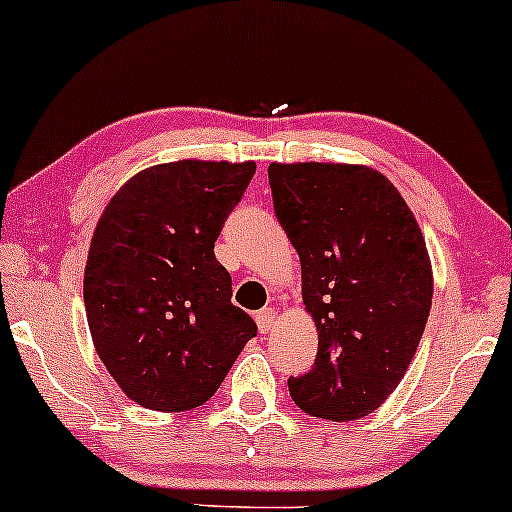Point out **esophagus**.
Returning <instances> with one entry per match:
<instances>
[{
  "instance_id": "34e87169",
  "label": "esophagus",
  "mask_w": 512,
  "mask_h": 512,
  "mask_svg": "<svg viewBox=\"0 0 512 512\" xmlns=\"http://www.w3.org/2000/svg\"><path fill=\"white\" fill-rule=\"evenodd\" d=\"M256 324H258V331H261V333L271 331L273 324H275V309L266 307V309H261V312H256Z\"/></svg>"
}]
</instances>
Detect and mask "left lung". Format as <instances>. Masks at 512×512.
I'll list each match as a JSON object with an SVG mask.
<instances>
[{
	"instance_id": "8db88e82",
	"label": "left lung",
	"mask_w": 512,
	"mask_h": 512,
	"mask_svg": "<svg viewBox=\"0 0 512 512\" xmlns=\"http://www.w3.org/2000/svg\"><path fill=\"white\" fill-rule=\"evenodd\" d=\"M268 181L319 331L312 370L287 389L309 416L363 418L394 392L426 329L433 273L421 227L370 166L271 164Z\"/></svg>"
}]
</instances>
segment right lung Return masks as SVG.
I'll list each match as a JSON object with an SVG mask.
<instances>
[{"label": "right lung", "mask_w": 512, "mask_h": 512, "mask_svg": "<svg viewBox=\"0 0 512 512\" xmlns=\"http://www.w3.org/2000/svg\"><path fill=\"white\" fill-rule=\"evenodd\" d=\"M254 162L183 159L145 169L103 210L84 271L99 358L132 401L188 411L220 389L256 321L215 258Z\"/></svg>", "instance_id": "add662e5"}]
</instances>
